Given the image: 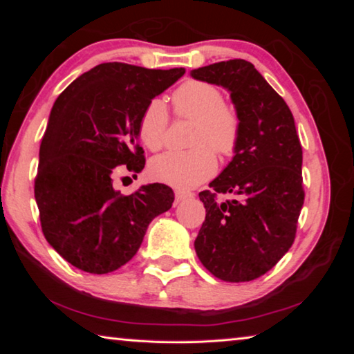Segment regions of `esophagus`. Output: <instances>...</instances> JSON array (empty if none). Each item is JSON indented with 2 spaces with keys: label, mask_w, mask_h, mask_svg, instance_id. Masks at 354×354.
Returning <instances> with one entry per match:
<instances>
[{
  "label": "esophagus",
  "mask_w": 354,
  "mask_h": 354,
  "mask_svg": "<svg viewBox=\"0 0 354 354\" xmlns=\"http://www.w3.org/2000/svg\"><path fill=\"white\" fill-rule=\"evenodd\" d=\"M175 196H176V203H179V201H184V200H187V198H190V196H194V194H192V192H187V190H175Z\"/></svg>",
  "instance_id": "esophagus-1"
}]
</instances>
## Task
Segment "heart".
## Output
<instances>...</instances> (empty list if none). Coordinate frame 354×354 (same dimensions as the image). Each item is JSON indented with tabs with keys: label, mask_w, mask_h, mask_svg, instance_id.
Instances as JSON below:
<instances>
[{
	"label": "heart",
	"mask_w": 354,
	"mask_h": 354,
	"mask_svg": "<svg viewBox=\"0 0 354 354\" xmlns=\"http://www.w3.org/2000/svg\"><path fill=\"white\" fill-rule=\"evenodd\" d=\"M173 106L178 115L196 120L194 145L189 151H165L149 164V173L158 181L190 189L211 178L217 170L220 156L234 153L241 136V120L236 111L223 103V95L212 84L187 81L173 92ZM169 124V112L160 98L149 101L139 122L142 142L156 151L162 148Z\"/></svg>",
	"instance_id": "obj_1"
}]
</instances>
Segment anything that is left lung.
<instances>
[{"label": "left lung", "mask_w": 354, "mask_h": 354, "mask_svg": "<svg viewBox=\"0 0 354 354\" xmlns=\"http://www.w3.org/2000/svg\"><path fill=\"white\" fill-rule=\"evenodd\" d=\"M194 80L226 88L241 136L231 162L200 192L206 218L195 251L209 272L226 283L253 281L292 247L304 203L301 143L286 101L243 59L190 71ZM217 193L235 198L218 202Z\"/></svg>", "instance_id": "1"}]
</instances>
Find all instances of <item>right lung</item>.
<instances>
[{
  "label": "right lung",
  "instance_id": "right-lung-1",
  "mask_svg": "<svg viewBox=\"0 0 354 354\" xmlns=\"http://www.w3.org/2000/svg\"><path fill=\"white\" fill-rule=\"evenodd\" d=\"M184 73L100 64L53 104L34 195L48 243L80 270L104 274L124 266L151 220L171 207L169 185L147 184L123 196L112 176L118 165L143 170V149L137 145L143 109Z\"/></svg>",
  "mask_w": 354,
  "mask_h": 354
}]
</instances>
